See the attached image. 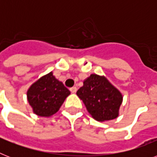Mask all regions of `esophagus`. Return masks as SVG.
<instances>
[{
	"mask_svg": "<svg viewBox=\"0 0 157 157\" xmlns=\"http://www.w3.org/2000/svg\"><path fill=\"white\" fill-rule=\"evenodd\" d=\"M76 90H77V88H76V87H72V88L70 89V91H71V93H73V94L76 93Z\"/></svg>",
	"mask_w": 157,
	"mask_h": 157,
	"instance_id": "obj_1",
	"label": "esophagus"
}]
</instances>
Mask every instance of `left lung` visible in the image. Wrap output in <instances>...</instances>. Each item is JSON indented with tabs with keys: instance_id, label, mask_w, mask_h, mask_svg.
<instances>
[{
	"instance_id": "left-lung-1",
	"label": "left lung",
	"mask_w": 157,
	"mask_h": 157,
	"mask_svg": "<svg viewBox=\"0 0 157 157\" xmlns=\"http://www.w3.org/2000/svg\"><path fill=\"white\" fill-rule=\"evenodd\" d=\"M76 94L91 117L98 121H111L119 116L123 96L104 76L91 74Z\"/></svg>"
}]
</instances>
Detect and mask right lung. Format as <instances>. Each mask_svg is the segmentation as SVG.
Wrapping results in <instances>:
<instances>
[{
	"label": "right lung",
	"instance_id": "obj_1",
	"mask_svg": "<svg viewBox=\"0 0 157 157\" xmlns=\"http://www.w3.org/2000/svg\"><path fill=\"white\" fill-rule=\"evenodd\" d=\"M71 92L53 75L52 71L35 81L27 91L33 112L42 117H50L59 110Z\"/></svg>",
	"mask_w": 157,
	"mask_h": 157
}]
</instances>
